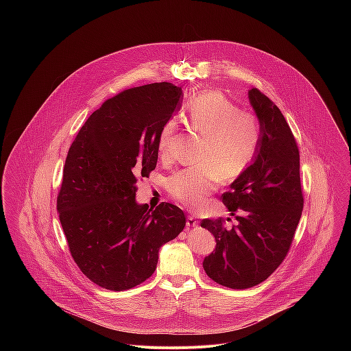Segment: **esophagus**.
Listing matches in <instances>:
<instances>
[{
  "mask_svg": "<svg viewBox=\"0 0 351 351\" xmlns=\"http://www.w3.org/2000/svg\"><path fill=\"white\" fill-rule=\"evenodd\" d=\"M199 226V220L195 217V216H188L186 219V227L188 228H193V227H197Z\"/></svg>",
  "mask_w": 351,
  "mask_h": 351,
  "instance_id": "34e87169",
  "label": "esophagus"
}]
</instances>
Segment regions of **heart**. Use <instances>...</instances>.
Instances as JSON below:
<instances>
[{"mask_svg": "<svg viewBox=\"0 0 351 351\" xmlns=\"http://www.w3.org/2000/svg\"><path fill=\"white\" fill-rule=\"evenodd\" d=\"M186 117L193 130L204 135L200 167L177 171L167 180V189L188 208H199L216 191L220 177L232 181L241 177L254 160L261 143V125L250 112L217 90H204L189 102ZM176 120H169L158 135L159 155H170Z\"/></svg>", "mask_w": 351, "mask_h": 351, "instance_id": "heart-1", "label": "heart"}]
</instances>
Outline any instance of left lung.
<instances>
[{"mask_svg": "<svg viewBox=\"0 0 351 351\" xmlns=\"http://www.w3.org/2000/svg\"><path fill=\"white\" fill-rule=\"evenodd\" d=\"M247 96L261 125V143L247 170L223 195L238 223L230 228L221 217L201 221L216 241L202 267L209 278L231 289L255 287L281 265L304 205L300 155L284 114L258 89Z\"/></svg>", "mask_w": 351, "mask_h": 351, "instance_id": "left-lung-1", "label": "left lung"}]
</instances>
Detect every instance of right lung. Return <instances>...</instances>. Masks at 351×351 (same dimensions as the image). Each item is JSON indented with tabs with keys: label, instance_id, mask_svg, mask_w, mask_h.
I'll use <instances>...</instances> for the list:
<instances>
[{
	"label": "right lung",
	"instance_id": "right-lung-1",
	"mask_svg": "<svg viewBox=\"0 0 351 351\" xmlns=\"http://www.w3.org/2000/svg\"><path fill=\"white\" fill-rule=\"evenodd\" d=\"M170 82L132 88L105 101L73 142L56 206L81 271L109 291H127L155 271L159 249L185 227L182 209L136 201V180L158 160V135L181 108Z\"/></svg>",
	"mask_w": 351,
	"mask_h": 351
}]
</instances>
